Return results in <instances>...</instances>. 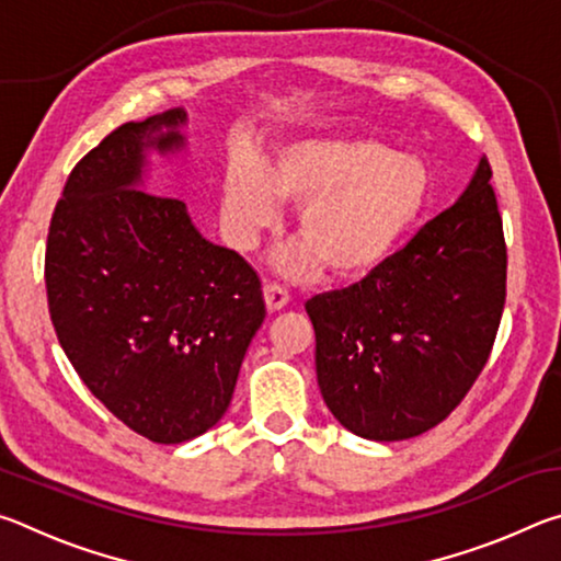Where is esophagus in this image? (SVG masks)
Returning <instances> with one entry per match:
<instances>
[{
	"label": "esophagus",
	"mask_w": 561,
	"mask_h": 561,
	"mask_svg": "<svg viewBox=\"0 0 561 561\" xmlns=\"http://www.w3.org/2000/svg\"><path fill=\"white\" fill-rule=\"evenodd\" d=\"M264 301H267L270 311H279L289 304V291L277 282H267L264 284Z\"/></svg>",
	"instance_id": "34e87169"
}]
</instances>
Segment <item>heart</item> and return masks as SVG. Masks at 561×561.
Masks as SVG:
<instances>
[{
  "label": "heart",
  "mask_w": 561,
  "mask_h": 561,
  "mask_svg": "<svg viewBox=\"0 0 561 561\" xmlns=\"http://www.w3.org/2000/svg\"><path fill=\"white\" fill-rule=\"evenodd\" d=\"M431 197V173L413 156L391 153L364 136H319L282 144L267 168L234 160L222 180V217L237 247L250 250L279 220V204L299 210V244L282 257L291 274L319 260L336 277L383 264L413 230Z\"/></svg>",
  "instance_id": "b5f03b06"
}]
</instances>
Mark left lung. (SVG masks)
<instances>
[{
  "label": "left lung",
  "instance_id": "8db88e82",
  "mask_svg": "<svg viewBox=\"0 0 561 561\" xmlns=\"http://www.w3.org/2000/svg\"><path fill=\"white\" fill-rule=\"evenodd\" d=\"M482 156L458 203L346 289L317 294V378L360 438L405 440L443 423L478 381L507 294V244Z\"/></svg>",
  "mask_w": 561,
  "mask_h": 561
}]
</instances>
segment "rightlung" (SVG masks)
Returning a JSON list of instances; mask_svg holds the SVG:
<instances>
[{
    "label": "right lung",
    "mask_w": 561,
    "mask_h": 561,
    "mask_svg": "<svg viewBox=\"0 0 561 561\" xmlns=\"http://www.w3.org/2000/svg\"><path fill=\"white\" fill-rule=\"evenodd\" d=\"M183 121L168 111L123 123L89 150L54 207L44 257L51 324L76 374L160 445L220 421L267 314L257 272L207 242L183 201L140 183L144 148L183 146Z\"/></svg>",
    "instance_id": "1"
}]
</instances>
